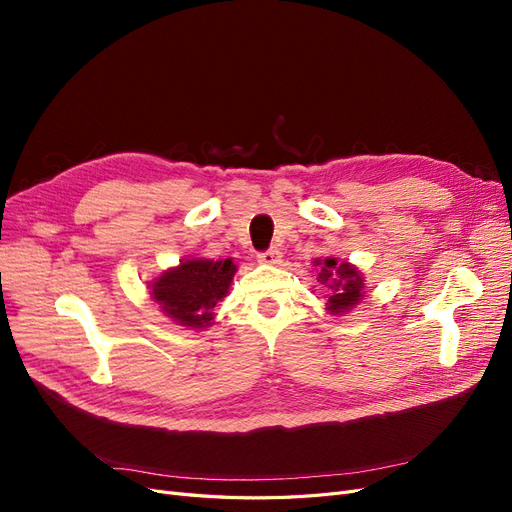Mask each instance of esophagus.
<instances>
[{"mask_svg": "<svg viewBox=\"0 0 512 512\" xmlns=\"http://www.w3.org/2000/svg\"><path fill=\"white\" fill-rule=\"evenodd\" d=\"M258 262L260 265H280L282 262V252L280 250H267V252H260L258 254Z\"/></svg>", "mask_w": 512, "mask_h": 512, "instance_id": "esophagus-1", "label": "esophagus"}]
</instances>
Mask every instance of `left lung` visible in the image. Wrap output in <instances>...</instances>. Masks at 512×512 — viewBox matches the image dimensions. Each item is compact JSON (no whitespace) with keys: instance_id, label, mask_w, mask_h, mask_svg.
<instances>
[{"instance_id":"left-lung-1","label":"left lung","mask_w":512,"mask_h":512,"mask_svg":"<svg viewBox=\"0 0 512 512\" xmlns=\"http://www.w3.org/2000/svg\"><path fill=\"white\" fill-rule=\"evenodd\" d=\"M318 277L324 297H327V312L333 316H344L350 309L359 305L365 297V277L352 262L339 260L333 256L316 258Z\"/></svg>"}]
</instances>
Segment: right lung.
Here are the masks:
<instances>
[{"mask_svg":"<svg viewBox=\"0 0 512 512\" xmlns=\"http://www.w3.org/2000/svg\"><path fill=\"white\" fill-rule=\"evenodd\" d=\"M237 265L232 258H183L149 282V297L162 314L188 329H207L213 324V309L230 290Z\"/></svg>","mask_w":512,"mask_h":512,"instance_id":"add662e5","label":"right lung"}]
</instances>
